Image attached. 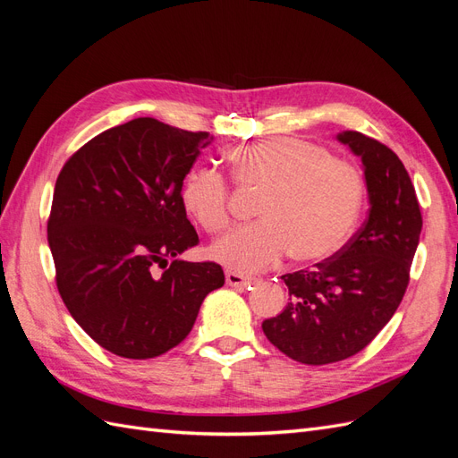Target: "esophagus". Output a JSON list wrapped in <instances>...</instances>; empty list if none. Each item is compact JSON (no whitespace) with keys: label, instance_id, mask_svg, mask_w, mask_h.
Listing matches in <instances>:
<instances>
[{"label":"esophagus","instance_id":"esophagus-1","mask_svg":"<svg viewBox=\"0 0 458 458\" xmlns=\"http://www.w3.org/2000/svg\"><path fill=\"white\" fill-rule=\"evenodd\" d=\"M225 281H227L229 286L246 288V286H250L256 279H254V276H248V275L237 273V271H233V269H227V271H225Z\"/></svg>","mask_w":458,"mask_h":458}]
</instances>
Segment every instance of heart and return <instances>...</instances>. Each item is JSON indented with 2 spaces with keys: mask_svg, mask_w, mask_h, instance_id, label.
<instances>
[{
  "mask_svg": "<svg viewBox=\"0 0 458 458\" xmlns=\"http://www.w3.org/2000/svg\"><path fill=\"white\" fill-rule=\"evenodd\" d=\"M231 179L261 191L256 224L233 229L212 256L241 273H256L288 252L296 259L335 254L355 229L365 204L363 172L350 160L300 137H275L227 152ZM182 204L208 233L231 224V183L212 168H192L182 183Z\"/></svg>",
  "mask_w": 458,
  "mask_h": 458,
  "instance_id": "b5f03b06",
  "label": "heart"
}]
</instances>
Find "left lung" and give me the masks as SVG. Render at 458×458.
Masks as SVG:
<instances>
[{"instance_id": "1", "label": "left lung", "mask_w": 458, "mask_h": 458, "mask_svg": "<svg viewBox=\"0 0 458 458\" xmlns=\"http://www.w3.org/2000/svg\"><path fill=\"white\" fill-rule=\"evenodd\" d=\"M365 165L369 216L340 250L311 269L286 273L288 303L261 328L284 355L306 365L344 361L374 340L405 296L422 214L403 162L359 131H344Z\"/></svg>"}]
</instances>
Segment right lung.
Masks as SVG:
<instances>
[{"instance_id":"obj_1","label":"right lung","mask_w":458,"mask_h":458,"mask_svg":"<svg viewBox=\"0 0 458 458\" xmlns=\"http://www.w3.org/2000/svg\"><path fill=\"white\" fill-rule=\"evenodd\" d=\"M208 143V131L135 118L63 165L47 219L55 283L74 321L110 353L170 352L225 283L216 261L177 259L199 244L182 183Z\"/></svg>"}]
</instances>
